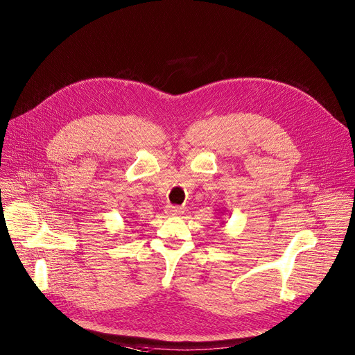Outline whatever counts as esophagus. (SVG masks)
Instances as JSON below:
<instances>
[{
    "label": "esophagus",
    "instance_id": "1",
    "mask_svg": "<svg viewBox=\"0 0 355 355\" xmlns=\"http://www.w3.org/2000/svg\"><path fill=\"white\" fill-rule=\"evenodd\" d=\"M165 213L168 216H173V217H177V216H181L184 213V209L182 207H178V206H168Z\"/></svg>",
    "mask_w": 355,
    "mask_h": 355
}]
</instances>
